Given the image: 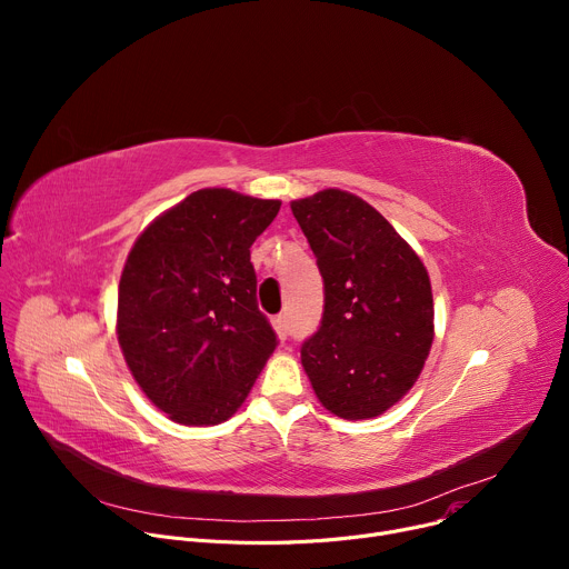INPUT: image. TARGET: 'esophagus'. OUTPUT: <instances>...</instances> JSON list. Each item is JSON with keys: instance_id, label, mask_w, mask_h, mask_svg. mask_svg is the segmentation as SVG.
Listing matches in <instances>:
<instances>
[{"instance_id": "esophagus-1", "label": "esophagus", "mask_w": 569, "mask_h": 569, "mask_svg": "<svg viewBox=\"0 0 569 569\" xmlns=\"http://www.w3.org/2000/svg\"><path fill=\"white\" fill-rule=\"evenodd\" d=\"M272 327H274L279 340L286 342V338H288V319H286V315H277V317L272 319Z\"/></svg>"}]
</instances>
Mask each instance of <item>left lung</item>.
Segmentation results:
<instances>
[{
  "label": "left lung",
  "mask_w": 569,
  "mask_h": 569,
  "mask_svg": "<svg viewBox=\"0 0 569 569\" xmlns=\"http://www.w3.org/2000/svg\"><path fill=\"white\" fill-rule=\"evenodd\" d=\"M323 279L319 329L301 365L340 419L387 412L417 382L435 338L430 277L417 252L362 198L327 189L290 204Z\"/></svg>",
  "instance_id": "left-lung-1"
}]
</instances>
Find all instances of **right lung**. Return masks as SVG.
<instances>
[{
    "mask_svg": "<svg viewBox=\"0 0 569 569\" xmlns=\"http://www.w3.org/2000/svg\"><path fill=\"white\" fill-rule=\"evenodd\" d=\"M279 207L200 189L134 240L119 281L117 336L141 391L176 423L227 421L279 345L250 261Z\"/></svg>",
    "mask_w": 569,
    "mask_h": 569,
    "instance_id": "1",
    "label": "right lung"
}]
</instances>
